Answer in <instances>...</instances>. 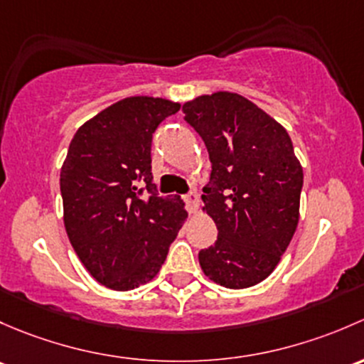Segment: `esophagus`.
Returning a JSON list of instances; mask_svg holds the SVG:
<instances>
[{
  "label": "esophagus",
  "instance_id": "34e87169",
  "mask_svg": "<svg viewBox=\"0 0 364 364\" xmlns=\"http://www.w3.org/2000/svg\"><path fill=\"white\" fill-rule=\"evenodd\" d=\"M186 205H187V210H189L191 213H194L198 210V207H200V198H198L196 193H189L186 194Z\"/></svg>",
  "mask_w": 364,
  "mask_h": 364
}]
</instances>
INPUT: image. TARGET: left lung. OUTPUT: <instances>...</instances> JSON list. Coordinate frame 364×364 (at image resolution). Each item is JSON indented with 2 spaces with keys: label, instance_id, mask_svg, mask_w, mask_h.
<instances>
[{
  "label": "left lung",
  "instance_id": "left-lung-1",
  "mask_svg": "<svg viewBox=\"0 0 364 364\" xmlns=\"http://www.w3.org/2000/svg\"><path fill=\"white\" fill-rule=\"evenodd\" d=\"M182 110L212 163L201 200L219 235L198 254L201 269L230 289L256 286L279 264L298 226L303 170L293 141L275 119L235 92L200 96Z\"/></svg>",
  "mask_w": 364,
  "mask_h": 364
}]
</instances>
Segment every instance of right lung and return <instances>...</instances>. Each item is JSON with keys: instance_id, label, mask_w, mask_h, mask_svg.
Segmentation results:
<instances>
[{"instance_id": "1", "label": "right lung", "mask_w": 364, "mask_h": 364, "mask_svg": "<svg viewBox=\"0 0 364 364\" xmlns=\"http://www.w3.org/2000/svg\"><path fill=\"white\" fill-rule=\"evenodd\" d=\"M181 105L133 96L78 127L61 168L65 228L103 286L129 291L157 275L187 212L152 183V134Z\"/></svg>"}]
</instances>
